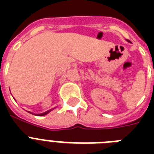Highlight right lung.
Returning a JSON list of instances; mask_svg holds the SVG:
<instances>
[{"label":"right lung","instance_id":"obj_1","mask_svg":"<svg viewBox=\"0 0 154 154\" xmlns=\"http://www.w3.org/2000/svg\"><path fill=\"white\" fill-rule=\"evenodd\" d=\"M50 111H51V110H49V111H47V112H44V113H41V114H38V116H44V115H46L47 113H49Z\"/></svg>","mask_w":154,"mask_h":154}]
</instances>
